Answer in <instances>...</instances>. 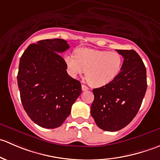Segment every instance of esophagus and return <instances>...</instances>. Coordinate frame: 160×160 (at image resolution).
<instances>
[{"label":"esophagus","instance_id":"esophagus-1","mask_svg":"<svg viewBox=\"0 0 160 160\" xmlns=\"http://www.w3.org/2000/svg\"><path fill=\"white\" fill-rule=\"evenodd\" d=\"M89 90L88 87H87L86 85L84 84L82 85V90H83V91H86V90Z\"/></svg>","mask_w":160,"mask_h":160}]
</instances>
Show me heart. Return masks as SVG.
I'll return each instance as SVG.
<instances>
[{"instance_id":"heart-1","label":"heart","mask_w":160,"mask_h":160,"mask_svg":"<svg viewBox=\"0 0 160 160\" xmlns=\"http://www.w3.org/2000/svg\"><path fill=\"white\" fill-rule=\"evenodd\" d=\"M64 61L72 77H77L86 70L85 76L90 84L102 87L111 83L118 75L123 58L116 51L79 48L76 50V56L67 53Z\"/></svg>"}]
</instances>
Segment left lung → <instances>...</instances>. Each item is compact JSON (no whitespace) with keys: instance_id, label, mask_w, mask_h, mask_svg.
Segmentation results:
<instances>
[{"instance_id":"left-lung-1","label":"left lung","mask_w":160,"mask_h":160,"mask_svg":"<svg viewBox=\"0 0 160 160\" xmlns=\"http://www.w3.org/2000/svg\"><path fill=\"white\" fill-rule=\"evenodd\" d=\"M124 57L118 75L93 90L90 113L97 125L108 132L125 128L135 117L147 89L146 69L135 50L116 49Z\"/></svg>"}]
</instances>
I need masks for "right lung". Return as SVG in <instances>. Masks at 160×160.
Instances as JSON below:
<instances>
[{"mask_svg":"<svg viewBox=\"0 0 160 160\" xmlns=\"http://www.w3.org/2000/svg\"><path fill=\"white\" fill-rule=\"evenodd\" d=\"M69 48L61 38L41 40L28 46L20 58L17 79L21 101L28 117L42 128L62 125L81 93L80 81L67 73L59 54Z\"/></svg>","mask_w":160,"mask_h":160,"instance_id":"1","label":"right lung"}]
</instances>
